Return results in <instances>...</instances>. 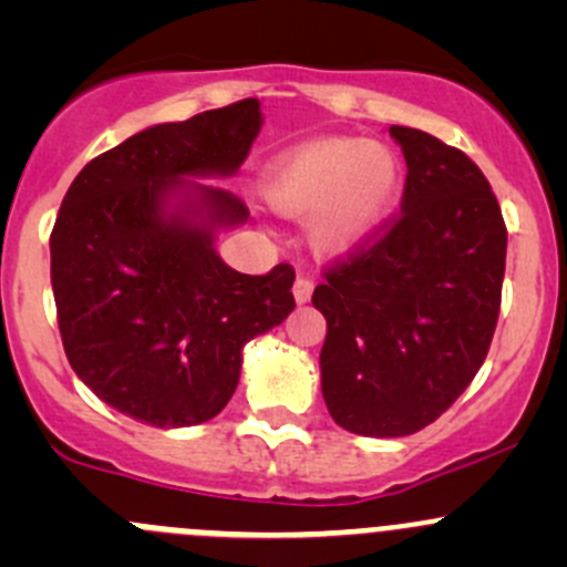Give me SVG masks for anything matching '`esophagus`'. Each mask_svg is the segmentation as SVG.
<instances>
[{
	"label": "esophagus",
	"mask_w": 567,
	"mask_h": 567,
	"mask_svg": "<svg viewBox=\"0 0 567 567\" xmlns=\"http://www.w3.org/2000/svg\"><path fill=\"white\" fill-rule=\"evenodd\" d=\"M312 288H316V285H312L310 277L296 279V285H293L296 301H299V305H307V301H310V296H312Z\"/></svg>",
	"instance_id": "esophagus-1"
}]
</instances>
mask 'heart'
<instances>
[{
  "label": "heart",
  "mask_w": 567,
  "mask_h": 567,
  "mask_svg": "<svg viewBox=\"0 0 567 567\" xmlns=\"http://www.w3.org/2000/svg\"><path fill=\"white\" fill-rule=\"evenodd\" d=\"M403 188V164L390 145L329 136L268 164L262 197L277 214L307 219L312 247L348 251L379 230Z\"/></svg>",
  "instance_id": "1"
}]
</instances>
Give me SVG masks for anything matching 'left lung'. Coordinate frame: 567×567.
Returning a JSON list of instances; mask_svg holds the SVG:
<instances>
[{"label": "left lung", "mask_w": 567, "mask_h": 567, "mask_svg": "<svg viewBox=\"0 0 567 567\" xmlns=\"http://www.w3.org/2000/svg\"><path fill=\"white\" fill-rule=\"evenodd\" d=\"M403 147L400 214L323 271L320 390L359 436L422 431L472 384L502 305L507 230L491 183L458 147L392 125Z\"/></svg>", "instance_id": "obj_1"}]
</instances>
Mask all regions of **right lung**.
Returning <instances> with one entry per match:
<instances>
[{"mask_svg": "<svg viewBox=\"0 0 567 567\" xmlns=\"http://www.w3.org/2000/svg\"><path fill=\"white\" fill-rule=\"evenodd\" d=\"M260 101L162 123L101 153L68 188L51 230V288L73 373L153 427L208 422L233 398L241 351L296 307V271L227 266L216 230L249 208L219 186L260 134Z\"/></svg>", "mask_w": 567, "mask_h": 567, "instance_id": "right-lung-1", "label": "right lung"}]
</instances>
